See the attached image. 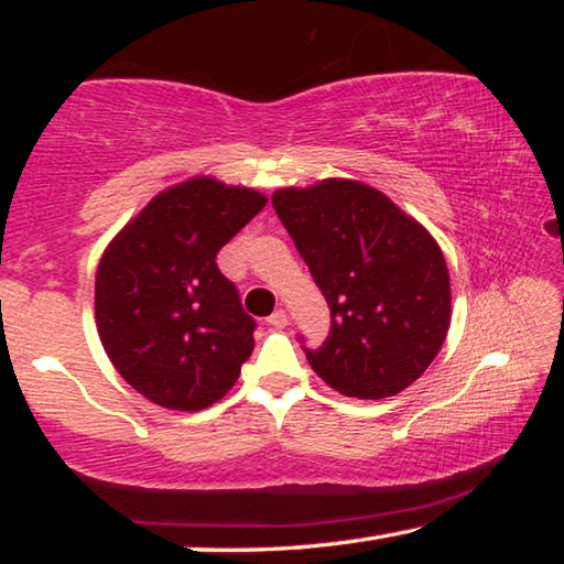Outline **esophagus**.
Listing matches in <instances>:
<instances>
[{
    "instance_id": "34e87169",
    "label": "esophagus",
    "mask_w": 564,
    "mask_h": 564,
    "mask_svg": "<svg viewBox=\"0 0 564 564\" xmlns=\"http://www.w3.org/2000/svg\"><path fill=\"white\" fill-rule=\"evenodd\" d=\"M269 326H273V328H285V326H289V313H285L283 308L271 313V316H269Z\"/></svg>"
}]
</instances>
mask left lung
<instances>
[{
  "mask_svg": "<svg viewBox=\"0 0 564 564\" xmlns=\"http://www.w3.org/2000/svg\"><path fill=\"white\" fill-rule=\"evenodd\" d=\"M330 308L311 368L358 400L398 395L441 352L453 316L451 273L427 228L373 186L323 178L271 196Z\"/></svg>",
  "mask_w": 564,
  "mask_h": 564,
  "instance_id": "8db88e82",
  "label": "left lung"
}]
</instances>
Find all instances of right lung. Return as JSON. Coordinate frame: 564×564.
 <instances>
[{
    "instance_id": "obj_1",
    "label": "right lung",
    "mask_w": 564,
    "mask_h": 564,
    "mask_svg": "<svg viewBox=\"0 0 564 564\" xmlns=\"http://www.w3.org/2000/svg\"><path fill=\"white\" fill-rule=\"evenodd\" d=\"M261 191L191 176L156 194L104 248L94 316L111 366L151 403L196 413L253 350V318L216 253L265 206Z\"/></svg>"
}]
</instances>
